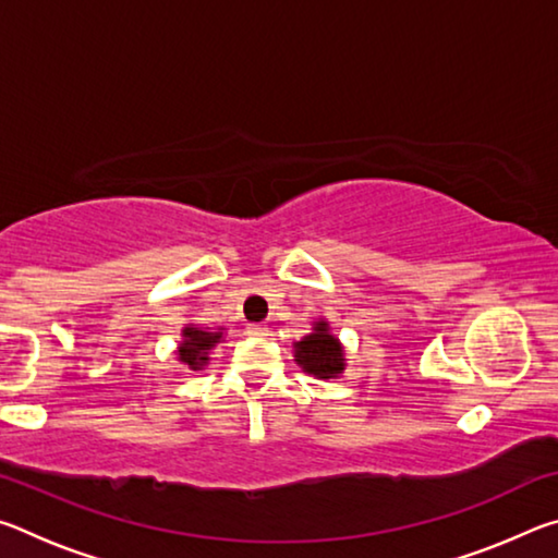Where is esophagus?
I'll return each instance as SVG.
<instances>
[{"instance_id":"esophagus-1","label":"esophagus","mask_w":558,"mask_h":558,"mask_svg":"<svg viewBox=\"0 0 558 558\" xmlns=\"http://www.w3.org/2000/svg\"><path fill=\"white\" fill-rule=\"evenodd\" d=\"M248 335H253V337H268L270 329H268V325H263V323H253V325H248Z\"/></svg>"}]
</instances>
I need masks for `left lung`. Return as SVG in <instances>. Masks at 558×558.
<instances>
[{
  "label": "left lung",
  "instance_id": "obj_1",
  "mask_svg": "<svg viewBox=\"0 0 558 558\" xmlns=\"http://www.w3.org/2000/svg\"><path fill=\"white\" fill-rule=\"evenodd\" d=\"M292 347H295V362L317 379H335L344 372V349L339 344V339L329 332L325 319L315 323L313 332Z\"/></svg>",
  "mask_w": 558,
  "mask_h": 558
}]
</instances>
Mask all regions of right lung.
<instances>
[{"label":"right lung","mask_w":558,"mask_h":558,"mask_svg":"<svg viewBox=\"0 0 558 558\" xmlns=\"http://www.w3.org/2000/svg\"><path fill=\"white\" fill-rule=\"evenodd\" d=\"M223 339V332H209V329L186 325L182 329V344L177 349V359L189 369H202L209 364V349H214Z\"/></svg>","instance_id":"1"}]
</instances>
